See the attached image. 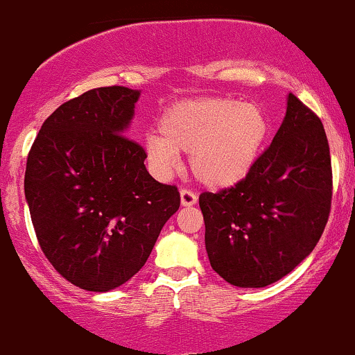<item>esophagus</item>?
Segmentation results:
<instances>
[{
    "instance_id": "obj_1",
    "label": "esophagus",
    "mask_w": 355,
    "mask_h": 355,
    "mask_svg": "<svg viewBox=\"0 0 355 355\" xmlns=\"http://www.w3.org/2000/svg\"><path fill=\"white\" fill-rule=\"evenodd\" d=\"M180 200H182V206H193V204L197 202V196L190 189H182Z\"/></svg>"
}]
</instances>
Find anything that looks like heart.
Returning a JSON list of instances; mask_svg holds the SVG:
<instances>
[{"label": "heart", "mask_w": 355, "mask_h": 355, "mask_svg": "<svg viewBox=\"0 0 355 355\" xmlns=\"http://www.w3.org/2000/svg\"><path fill=\"white\" fill-rule=\"evenodd\" d=\"M268 130L267 114L257 103L207 96L168 107L159 119L162 136H148L144 149L159 175L177 166V153H190L193 177L207 187L226 189L253 170Z\"/></svg>", "instance_id": "heart-1"}]
</instances>
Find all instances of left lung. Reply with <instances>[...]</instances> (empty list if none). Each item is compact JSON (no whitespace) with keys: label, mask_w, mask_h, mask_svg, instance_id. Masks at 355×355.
Returning a JSON list of instances; mask_svg holds the SVG:
<instances>
[{"label":"left lung","mask_w":355,"mask_h":355,"mask_svg":"<svg viewBox=\"0 0 355 355\" xmlns=\"http://www.w3.org/2000/svg\"><path fill=\"white\" fill-rule=\"evenodd\" d=\"M331 190L322 121L289 93L284 121L253 170L233 187L200 193L211 267L238 287L277 282L322 238Z\"/></svg>","instance_id":"8db88e82"}]
</instances>
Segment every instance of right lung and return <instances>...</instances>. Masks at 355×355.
<instances>
[{
    "mask_svg": "<svg viewBox=\"0 0 355 355\" xmlns=\"http://www.w3.org/2000/svg\"><path fill=\"white\" fill-rule=\"evenodd\" d=\"M139 92L102 87L58 107L28 151L25 197L37 241L71 284L105 293L146 263L180 207L156 182L146 151L125 136Z\"/></svg>",
    "mask_w": 355,
    "mask_h": 355,
    "instance_id": "add662e5",
    "label": "right lung"
}]
</instances>
